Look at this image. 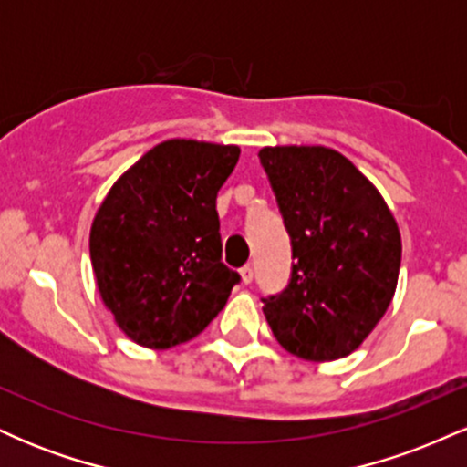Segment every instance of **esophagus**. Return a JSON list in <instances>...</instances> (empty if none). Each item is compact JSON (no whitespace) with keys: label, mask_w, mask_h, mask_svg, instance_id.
<instances>
[{"label":"esophagus","mask_w":467,"mask_h":467,"mask_svg":"<svg viewBox=\"0 0 467 467\" xmlns=\"http://www.w3.org/2000/svg\"><path fill=\"white\" fill-rule=\"evenodd\" d=\"M239 275H241V281L248 285V283H252V278H254V270H252V265H244L239 270Z\"/></svg>","instance_id":"obj_1"}]
</instances>
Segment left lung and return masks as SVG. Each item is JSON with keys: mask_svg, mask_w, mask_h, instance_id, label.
Wrapping results in <instances>:
<instances>
[{"mask_svg": "<svg viewBox=\"0 0 467 467\" xmlns=\"http://www.w3.org/2000/svg\"><path fill=\"white\" fill-rule=\"evenodd\" d=\"M292 237V278L264 314L283 349L312 362L349 356L387 314L401 234L373 182L336 149L259 151Z\"/></svg>", "mask_w": 467, "mask_h": 467, "instance_id": "left-lung-1", "label": "left lung"}]
</instances>
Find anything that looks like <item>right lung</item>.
<instances>
[{"mask_svg": "<svg viewBox=\"0 0 467 467\" xmlns=\"http://www.w3.org/2000/svg\"><path fill=\"white\" fill-rule=\"evenodd\" d=\"M239 153L237 144L171 138L131 164L96 211V287L136 345L162 351L192 340L239 283L222 264L215 211Z\"/></svg>", "mask_w": 467, "mask_h": 467, "instance_id": "add662e5", "label": "right lung"}]
</instances>
